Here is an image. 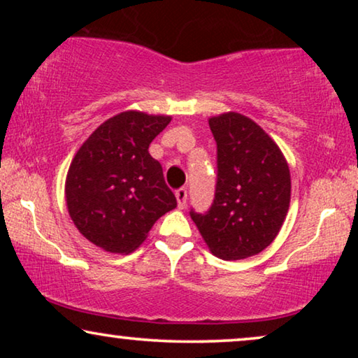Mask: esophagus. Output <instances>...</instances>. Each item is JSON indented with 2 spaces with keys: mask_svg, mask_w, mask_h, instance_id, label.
<instances>
[{
  "mask_svg": "<svg viewBox=\"0 0 358 358\" xmlns=\"http://www.w3.org/2000/svg\"><path fill=\"white\" fill-rule=\"evenodd\" d=\"M176 199H178V207L180 210H184L185 205H187V190H185L184 187L176 190Z\"/></svg>",
  "mask_w": 358,
  "mask_h": 358,
  "instance_id": "34e87169",
  "label": "esophagus"
}]
</instances>
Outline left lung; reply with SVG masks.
Segmentation results:
<instances>
[{"mask_svg": "<svg viewBox=\"0 0 358 358\" xmlns=\"http://www.w3.org/2000/svg\"><path fill=\"white\" fill-rule=\"evenodd\" d=\"M218 179L205 215L190 212L212 254L224 261L256 256L277 238L290 207V168L261 125L238 112L210 117Z\"/></svg>", "mask_w": 358, "mask_h": 358, "instance_id": "1", "label": "left lung"}]
</instances>
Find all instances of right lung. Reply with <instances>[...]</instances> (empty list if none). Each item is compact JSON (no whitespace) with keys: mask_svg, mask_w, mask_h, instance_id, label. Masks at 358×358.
Returning a JSON list of instances; mask_svg holds the SVG:
<instances>
[{"mask_svg":"<svg viewBox=\"0 0 358 358\" xmlns=\"http://www.w3.org/2000/svg\"><path fill=\"white\" fill-rule=\"evenodd\" d=\"M171 119L120 112L76 151L65 180L66 208L78 231L94 246L114 254L135 251L156 220L178 205L163 168L148 151Z\"/></svg>","mask_w":358,"mask_h":358,"instance_id":"obj_1","label":"right lung"}]
</instances>
